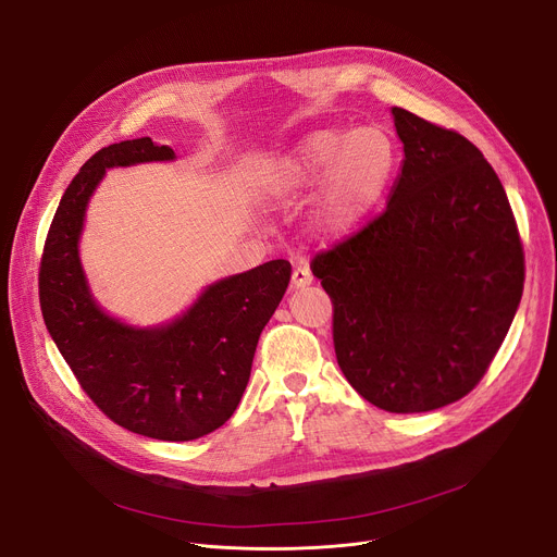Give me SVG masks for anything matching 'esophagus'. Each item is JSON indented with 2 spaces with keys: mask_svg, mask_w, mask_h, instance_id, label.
Instances as JSON below:
<instances>
[{
  "mask_svg": "<svg viewBox=\"0 0 557 557\" xmlns=\"http://www.w3.org/2000/svg\"><path fill=\"white\" fill-rule=\"evenodd\" d=\"M311 282H313V275H311L309 267H298V269L293 271V275H290V286L293 288H305Z\"/></svg>",
  "mask_w": 557,
  "mask_h": 557,
  "instance_id": "esophagus-1",
  "label": "esophagus"
}]
</instances>
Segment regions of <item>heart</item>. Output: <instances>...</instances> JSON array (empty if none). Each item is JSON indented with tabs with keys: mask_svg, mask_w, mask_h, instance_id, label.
<instances>
[{
	"mask_svg": "<svg viewBox=\"0 0 557 557\" xmlns=\"http://www.w3.org/2000/svg\"><path fill=\"white\" fill-rule=\"evenodd\" d=\"M394 168L396 147L385 132L318 129L273 168L269 188L293 195L326 181L320 219L329 231H345L379 203Z\"/></svg>",
	"mask_w": 557,
	"mask_h": 557,
	"instance_id": "1",
	"label": "heart"
}]
</instances>
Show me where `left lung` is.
<instances>
[{"label": "left lung", "instance_id": "left-lung-1", "mask_svg": "<svg viewBox=\"0 0 557 557\" xmlns=\"http://www.w3.org/2000/svg\"><path fill=\"white\" fill-rule=\"evenodd\" d=\"M405 161L387 208L318 252L333 347L381 410L430 412L484 379L524 290V246L504 185L466 136L392 109Z\"/></svg>", "mask_w": 557, "mask_h": 557}]
</instances>
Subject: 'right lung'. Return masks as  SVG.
<instances>
[{
    "mask_svg": "<svg viewBox=\"0 0 557 557\" xmlns=\"http://www.w3.org/2000/svg\"><path fill=\"white\" fill-rule=\"evenodd\" d=\"M170 159V147L150 136L98 150L60 199L37 280L51 338L98 410L143 436L193 441L237 410L290 264L273 259L221 280L183 318L159 329H132L100 311L78 259L87 201L107 168Z\"/></svg>",
    "mask_w": 557,
    "mask_h": 557,
    "instance_id": "right-lung-1",
    "label": "right lung"
}]
</instances>
